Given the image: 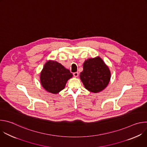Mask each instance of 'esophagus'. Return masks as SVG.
Here are the masks:
<instances>
[{"label":"esophagus","instance_id":"1","mask_svg":"<svg viewBox=\"0 0 147 147\" xmlns=\"http://www.w3.org/2000/svg\"><path fill=\"white\" fill-rule=\"evenodd\" d=\"M73 76H74V77H78V72H74V73H73Z\"/></svg>","mask_w":147,"mask_h":147}]
</instances>
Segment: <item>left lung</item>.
<instances>
[{
    "label": "left lung",
    "instance_id": "8db88e82",
    "mask_svg": "<svg viewBox=\"0 0 147 147\" xmlns=\"http://www.w3.org/2000/svg\"><path fill=\"white\" fill-rule=\"evenodd\" d=\"M80 77L87 90L96 93L102 91L108 85L111 73L108 67L98 57L85 61L83 64V71Z\"/></svg>",
    "mask_w": 147,
    "mask_h": 147
}]
</instances>
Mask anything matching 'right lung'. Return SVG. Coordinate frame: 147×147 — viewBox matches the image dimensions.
I'll use <instances>...</instances> for the list:
<instances>
[{
    "instance_id": "obj_1",
    "label": "right lung",
    "mask_w": 147,
    "mask_h": 147,
    "mask_svg": "<svg viewBox=\"0 0 147 147\" xmlns=\"http://www.w3.org/2000/svg\"><path fill=\"white\" fill-rule=\"evenodd\" d=\"M73 76L70 70L56 61L47 62L41 71L40 80L44 89L52 94L63 90L69 79Z\"/></svg>"
}]
</instances>
